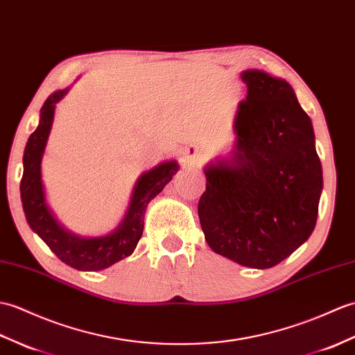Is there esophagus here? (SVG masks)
<instances>
[{
    "label": "esophagus",
    "instance_id": "34e87169",
    "mask_svg": "<svg viewBox=\"0 0 355 355\" xmlns=\"http://www.w3.org/2000/svg\"><path fill=\"white\" fill-rule=\"evenodd\" d=\"M183 154H184V159L189 163H195V162H198V159L201 157V153H200V150H198V146H187Z\"/></svg>",
    "mask_w": 355,
    "mask_h": 355
}]
</instances>
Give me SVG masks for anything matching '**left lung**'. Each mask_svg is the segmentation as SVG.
Masks as SVG:
<instances>
[{"instance_id": "obj_1", "label": "left lung", "mask_w": 355, "mask_h": 355, "mask_svg": "<svg viewBox=\"0 0 355 355\" xmlns=\"http://www.w3.org/2000/svg\"><path fill=\"white\" fill-rule=\"evenodd\" d=\"M248 95L237 104L232 151L202 168L198 216L210 248L268 269L307 242L316 225L322 166L311 119L284 78L241 72Z\"/></svg>"}]
</instances>
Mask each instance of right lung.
<instances>
[{
  "label": "right lung",
  "instance_id": "1",
  "mask_svg": "<svg viewBox=\"0 0 355 355\" xmlns=\"http://www.w3.org/2000/svg\"><path fill=\"white\" fill-rule=\"evenodd\" d=\"M68 92L69 87L55 90L40 109L39 125L28 137L24 151L21 201L30 228L63 263L77 270H103L133 254L142 237L146 205L177 174L180 164L171 159L142 172L131 191L125 215L110 233L90 236L71 232L49 207L42 180V159L53 128L55 104Z\"/></svg>",
  "mask_w": 355,
  "mask_h": 355
}]
</instances>
